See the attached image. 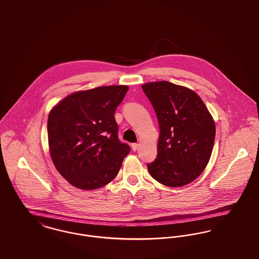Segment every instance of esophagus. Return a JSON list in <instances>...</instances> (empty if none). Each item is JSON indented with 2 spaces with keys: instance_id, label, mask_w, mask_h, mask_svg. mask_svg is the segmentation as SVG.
<instances>
[{
  "instance_id": "34e87169",
  "label": "esophagus",
  "mask_w": 259,
  "mask_h": 259,
  "mask_svg": "<svg viewBox=\"0 0 259 259\" xmlns=\"http://www.w3.org/2000/svg\"><path fill=\"white\" fill-rule=\"evenodd\" d=\"M138 148H139V144H137V143L132 144V150H133L134 152H136V151L138 150Z\"/></svg>"
}]
</instances>
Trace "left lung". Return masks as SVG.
I'll return each instance as SVG.
<instances>
[{
  "instance_id": "obj_1",
  "label": "left lung",
  "mask_w": 259,
  "mask_h": 259,
  "mask_svg": "<svg viewBox=\"0 0 259 259\" xmlns=\"http://www.w3.org/2000/svg\"><path fill=\"white\" fill-rule=\"evenodd\" d=\"M159 121L158 156L148 163L153 179L180 187L197 179L211 157L216 126L199 96L167 80L142 85Z\"/></svg>"
}]
</instances>
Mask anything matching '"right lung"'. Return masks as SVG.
Here are the masks:
<instances>
[{
    "label": "right lung",
    "instance_id": "right-lung-1",
    "mask_svg": "<svg viewBox=\"0 0 259 259\" xmlns=\"http://www.w3.org/2000/svg\"><path fill=\"white\" fill-rule=\"evenodd\" d=\"M128 89L107 85L77 92L49 112L50 156L60 175L73 186L93 190L117 176L130 147L118 139L114 113Z\"/></svg>",
    "mask_w": 259,
    "mask_h": 259
}]
</instances>
